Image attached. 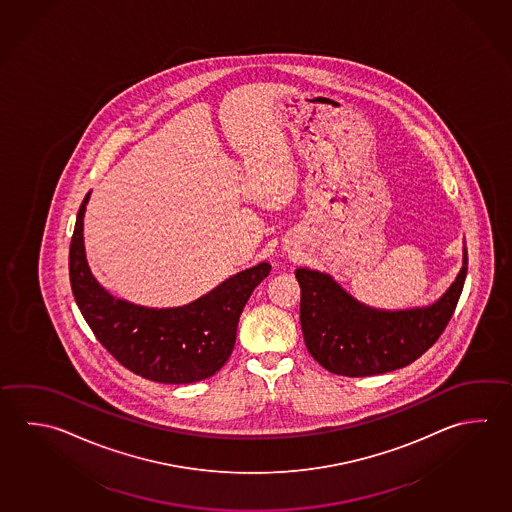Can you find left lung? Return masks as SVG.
<instances>
[{
    "label": "left lung",
    "instance_id": "obj_1",
    "mask_svg": "<svg viewBox=\"0 0 512 512\" xmlns=\"http://www.w3.org/2000/svg\"><path fill=\"white\" fill-rule=\"evenodd\" d=\"M464 265L453 285L433 305L377 310L346 294L328 274L296 269L301 287L299 319L310 355L328 372L370 377L417 361L437 343L464 289Z\"/></svg>",
    "mask_w": 512,
    "mask_h": 512
}]
</instances>
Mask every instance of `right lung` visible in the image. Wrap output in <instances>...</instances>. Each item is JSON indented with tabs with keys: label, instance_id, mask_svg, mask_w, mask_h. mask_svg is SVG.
Here are the masks:
<instances>
[{
	"label": "right lung",
	"instance_id": "right-lung-1",
	"mask_svg": "<svg viewBox=\"0 0 512 512\" xmlns=\"http://www.w3.org/2000/svg\"><path fill=\"white\" fill-rule=\"evenodd\" d=\"M84 196L70 243V285L75 303L99 343L148 381L189 384L211 377L233 354L236 328L252 290L269 276V263L242 270L189 305L148 308L113 298L86 263Z\"/></svg>",
	"mask_w": 512,
	"mask_h": 512
}]
</instances>
